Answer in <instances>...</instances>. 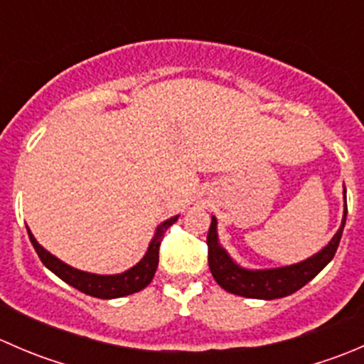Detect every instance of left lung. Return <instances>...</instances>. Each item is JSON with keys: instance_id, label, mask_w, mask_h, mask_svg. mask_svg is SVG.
Listing matches in <instances>:
<instances>
[{"instance_id": "1", "label": "left lung", "mask_w": 364, "mask_h": 364, "mask_svg": "<svg viewBox=\"0 0 364 364\" xmlns=\"http://www.w3.org/2000/svg\"><path fill=\"white\" fill-rule=\"evenodd\" d=\"M345 196V190H343ZM345 220H347V203L343 208L340 229L329 241L328 247L322 248L315 255L308 257L303 262L292 264L285 267H273V269H245L237 266L229 253L223 250L218 243L216 232V218L211 216V225L208 232V262L213 278L216 284L227 292L253 299H278L294 294L303 285H306L311 278L317 277L335 257L343 232Z\"/></svg>"}]
</instances>
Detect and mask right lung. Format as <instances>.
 Here are the masks:
<instances>
[{"mask_svg":"<svg viewBox=\"0 0 364 364\" xmlns=\"http://www.w3.org/2000/svg\"><path fill=\"white\" fill-rule=\"evenodd\" d=\"M176 220H178V216H172V218L160 223V225L156 227V232L155 236H153L151 243H149L146 255L142 257L134 267H130V269L119 274H93L86 273V271L75 269V267L65 264L63 260L56 259L53 253L47 252L43 247H40L38 241L35 240V236H33L29 229L28 234L29 241H31L33 248L38 253L43 266H46L47 269L53 271L56 277H60L61 280L67 282L68 285H72L77 291L84 292V294L87 296L100 297V299H114V297L134 294V292H139L144 287H148L149 282L155 277L156 267H159V250L161 237H164L165 230H167Z\"/></svg>","mask_w":364,"mask_h":364,"instance_id":"1","label":"right lung"}]
</instances>
